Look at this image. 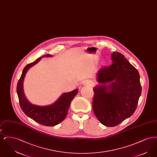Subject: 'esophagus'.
Here are the masks:
<instances>
[{"instance_id": "34e87169", "label": "esophagus", "mask_w": 157, "mask_h": 157, "mask_svg": "<svg viewBox=\"0 0 157 157\" xmlns=\"http://www.w3.org/2000/svg\"><path fill=\"white\" fill-rule=\"evenodd\" d=\"M83 85H87V86H92L93 85V82L90 80H86L83 83Z\"/></svg>"}]
</instances>
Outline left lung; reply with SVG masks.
<instances>
[{"mask_svg":"<svg viewBox=\"0 0 157 157\" xmlns=\"http://www.w3.org/2000/svg\"><path fill=\"white\" fill-rule=\"evenodd\" d=\"M111 59V65L98 72L100 84L94 88L92 101L95 116L106 127L117 126L132 115L142 91L138 71L125 56L114 52Z\"/></svg>","mask_w":157,"mask_h":157,"instance_id":"8db88e82","label":"left lung"}]
</instances>
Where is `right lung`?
Wrapping results in <instances>:
<instances>
[{
  "label": "right lung",
  "mask_w": 157,
  "mask_h": 157,
  "mask_svg": "<svg viewBox=\"0 0 157 157\" xmlns=\"http://www.w3.org/2000/svg\"><path fill=\"white\" fill-rule=\"evenodd\" d=\"M51 57V55H46L27 65L23 70L21 76L17 84V94L19 104L23 112L31 119L37 123L48 127H52L62 122L67 115L68 109L71 101L78 94V90L63 94L54 103L48 106H38L32 104L25 97L23 83L25 75L30 67L35 65L42 57Z\"/></svg>",
  "instance_id": "right-lung-1"
}]
</instances>
